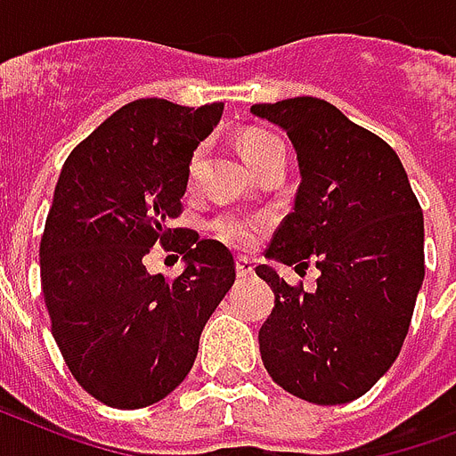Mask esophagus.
<instances>
[{
    "mask_svg": "<svg viewBox=\"0 0 456 456\" xmlns=\"http://www.w3.org/2000/svg\"><path fill=\"white\" fill-rule=\"evenodd\" d=\"M235 271H238V278H249L254 273L252 261L245 259V256H238L235 259Z\"/></svg>",
    "mask_w": 456,
    "mask_h": 456,
    "instance_id": "1",
    "label": "esophagus"
}]
</instances>
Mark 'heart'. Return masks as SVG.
Here are the masks:
<instances>
[{"label":"heart","mask_w":456,"mask_h":456,"mask_svg":"<svg viewBox=\"0 0 456 456\" xmlns=\"http://www.w3.org/2000/svg\"><path fill=\"white\" fill-rule=\"evenodd\" d=\"M283 144L278 137H273L271 133H264V130H247L240 137V151L249 166H256L264 157H268L273 150H281ZM204 151L197 150L190 159V173L195 175L200 164H202ZM211 231L221 242H225L228 247H235V249H245V247H252L259 238L261 221L256 216H247V214H240V211H225L221 216H216L211 221Z\"/></svg>","instance_id":"obj_1"}]
</instances>
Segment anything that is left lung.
<instances>
[{"label":"left lung","mask_w":456,"mask_h":456,"mask_svg":"<svg viewBox=\"0 0 456 456\" xmlns=\"http://www.w3.org/2000/svg\"><path fill=\"white\" fill-rule=\"evenodd\" d=\"M283 128L299 166L292 214L266 259L316 261V290L256 266L276 295L259 330L261 362L299 400L345 404L393 366L423 285V214L393 147L316 97L254 104Z\"/></svg>","instance_id":"left-lung-1"}]
</instances>
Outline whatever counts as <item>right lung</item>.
<instances>
[{
  "mask_svg": "<svg viewBox=\"0 0 456 456\" xmlns=\"http://www.w3.org/2000/svg\"><path fill=\"white\" fill-rule=\"evenodd\" d=\"M221 114L224 104L130 102L61 168L40 242L42 292L70 373L109 407L142 409L171 395L235 283L228 247L171 228L190 159ZM157 241L183 254L173 284L143 268Z\"/></svg>",
  "mask_w": 456,
  "mask_h": 456,
  "instance_id": "add662e5",
  "label": "right lung"
}]
</instances>
